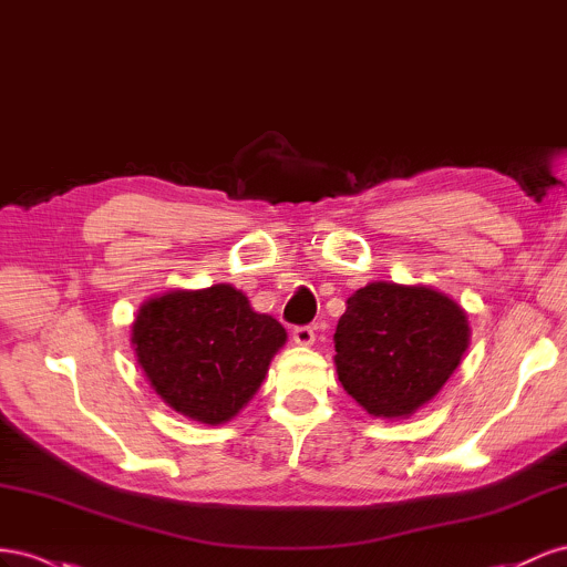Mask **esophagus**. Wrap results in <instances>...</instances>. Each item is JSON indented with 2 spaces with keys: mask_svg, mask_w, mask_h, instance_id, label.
<instances>
[{
  "mask_svg": "<svg viewBox=\"0 0 567 567\" xmlns=\"http://www.w3.org/2000/svg\"><path fill=\"white\" fill-rule=\"evenodd\" d=\"M295 342L299 344V347H311L313 342H316V332H313V328H295Z\"/></svg>",
  "mask_w": 567,
  "mask_h": 567,
  "instance_id": "esophagus-1",
  "label": "esophagus"
}]
</instances>
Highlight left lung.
<instances>
[{
	"mask_svg": "<svg viewBox=\"0 0 567 567\" xmlns=\"http://www.w3.org/2000/svg\"><path fill=\"white\" fill-rule=\"evenodd\" d=\"M467 344L471 322L454 297L423 282L375 280L347 299L334 368L368 415L403 420L442 392Z\"/></svg>",
	"mask_w": 567,
	"mask_h": 567,
	"instance_id": "8db88e82",
	"label": "left lung"
}]
</instances>
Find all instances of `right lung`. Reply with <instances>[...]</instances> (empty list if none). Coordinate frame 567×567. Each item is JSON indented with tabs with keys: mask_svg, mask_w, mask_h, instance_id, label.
<instances>
[{
	"mask_svg": "<svg viewBox=\"0 0 567 567\" xmlns=\"http://www.w3.org/2000/svg\"><path fill=\"white\" fill-rule=\"evenodd\" d=\"M137 363L166 406L223 425L258 392L287 330L251 309L230 282L168 289L140 306L131 326Z\"/></svg>",
	"mask_w": 567,
	"mask_h": 567,
	"instance_id": "obj_1",
	"label": "right lung"
}]
</instances>
